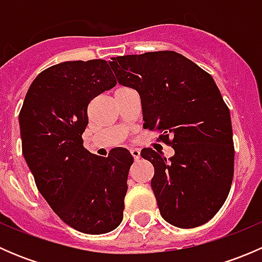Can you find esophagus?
<instances>
[{"instance_id":"1","label":"esophagus","mask_w":262,"mask_h":262,"mask_svg":"<svg viewBox=\"0 0 262 262\" xmlns=\"http://www.w3.org/2000/svg\"><path fill=\"white\" fill-rule=\"evenodd\" d=\"M130 153H132V156H133V158L136 161L139 160V157H141V150H139L138 148H132Z\"/></svg>"}]
</instances>
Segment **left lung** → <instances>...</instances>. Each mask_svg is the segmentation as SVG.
<instances>
[{
    "label": "left lung",
    "instance_id": "1",
    "mask_svg": "<svg viewBox=\"0 0 262 262\" xmlns=\"http://www.w3.org/2000/svg\"><path fill=\"white\" fill-rule=\"evenodd\" d=\"M110 66L119 83L138 91L144 128L175 150L171 158L141 152L155 167L162 218L179 228L207 223L226 202L234 168L231 115L213 77L172 50L112 58Z\"/></svg>",
    "mask_w": 262,
    "mask_h": 262
}]
</instances>
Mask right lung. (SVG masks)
Returning <instances> with one entry per match:
<instances>
[{"instance_id": "right-lung-1", "label": "right lung", "mask_w": 262, "mask_h": 262, "mask_svg": "<svg viewBox=\"0 0 262 262\" xmlns=\"http://www.w3.org/2000/svg\"><path fill=\"white\" fill-rule=\"evenodd\" d=\"M115 84L104 59L59 63L33 81L18 115L39 192L66 224L87 234L112 232L123 221L133 156L119 147L100 157L82 139L90 101Z\"/></svg>"}]
</instances>
